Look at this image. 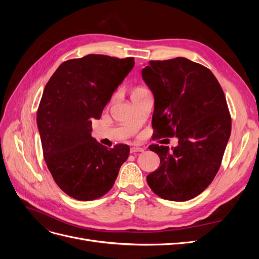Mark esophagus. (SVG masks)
<instances>
[{
  "label": "esophagus",
  "instance_id": "34e87169",
  "mask_svg": "<svg viewBox=\"0 0 259 259\" xmlns=\"http://www.w3.org/2000/svg\"><path fill=\"white\" fill-rule=\"evenodd\" d=\"M144 151V148L143 147H136V146H133L131 147V152L132 153H135V152H143Z\"/></svg>",
  "mask_w": 259,
  "mask_h": 259
}]
</instances>
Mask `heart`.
<instances>
[{"label": "heart", "mask_w": 259, "mask_h": 259, "mask_svg": "<svg viewBox=\"0 0 259 259\" xmlns=\"http://www.w3.org/2000/svg\"><path fill=\"white\" fill-rule=\"evenodd\" d=\"M138 90H140V89H138ZM136 91H137V90H136Z\"/></svg>", "instance_id": "b5f03b06"}]
</instances>
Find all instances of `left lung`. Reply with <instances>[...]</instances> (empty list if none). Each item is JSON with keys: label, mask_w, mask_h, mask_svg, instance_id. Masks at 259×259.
<instances>
[{"label": "left lung", "mask_w": 259, "mask_h": 259, "mask_svg": "<svg viewBox=\"0 0 259 259\" xmlns=\"http://www.w3.org/2000/svg\"><path fill=\"white\" fill-rule=\"evenodd\" d=\"M142 76L154 98V137L178 139L170 150L149 147L160 156V166L147 183L162 199H193L213 182L230 137L222 86L210 70L185 57L149 61Z\"/></svg>", "instance_id": "left-lung-1"}]
</instances>
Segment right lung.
Masks as SVG:
<instances>
[{
    "label": "right lung",
    "mask_w": 259,
    "mask_h": 259,
    "mask_svg": "<svg viewBox=\"0 0 259 259\" xmlns=\"http://www.w3.org/2000/svg\"><path fill=\"white\" fill-rule=\"evenodd\" d=\"M135 65L90 54L67 60L46 84L36 114L44 160L60 189L80 201L103 197L111 189L130 147L112 149L91 136L112 94Z\"/></svg>",
    "instance_id": "right-lung-1"
}]
</instances>
